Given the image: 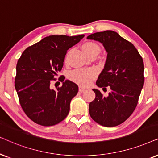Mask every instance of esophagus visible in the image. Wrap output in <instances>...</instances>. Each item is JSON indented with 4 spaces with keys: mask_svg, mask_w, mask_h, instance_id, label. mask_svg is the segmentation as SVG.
I'll return each mask as SVG.
<instances>
[{
    "mask_svg": "<svg viewBox=\"0 0 158 158\" xmlns=\"http://www.w3.org/2000/svg\"><path fill=\"white\" fill-rule=\"evenodd\" d=\"M85 90H86V88H85V87H79V91L80 92H85Z\"/></svg>",
    "mask_w": 158,
    "mask_h": 158,
    "instance_id": "esophagus-1",
    "label": "esophagus"
}]
</instances>
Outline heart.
<instances>
[{"mask_svg":"<svg viewBox=\"0 0 158 158\" xmlns=\"http://www.w3.org/2000/svg\"><path fill=\"white\" fill-rule=\"evenodd\" d=\"M81 49L85 52L88 58L90 56H97L101 51L100 46L98 43L92 41L86 42L81 45ZM68 55L67 53L65 58V62H67L68 59ZM96 77L95 71L92 69H76L70 73L69 78L73 82L78 84L80 86H88L91 83L92 79H94Z\"/></svg>","mask_w":158,"mask_h":158,"instance_id":"b5f03b06","label":"heart"}]
</instances>
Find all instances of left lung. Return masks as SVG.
<instances>
[{
	"instance_id": "8db88e82",
	"label": "left lung",
	"mask_w": 158,
	"mask_h": 158,
	"mask_svg": "<svg viewBox=\"0 0 158 158\" xmlns=\"http://www.w3.org/2000/svg\"><path fill=\"white\" fill-rule=\"evenodd\" d=\"M87 39L102 43L108 52L105 67L96 85L110 88L108 97L93 89L95 98L89 103V115L101 126L113 127L124 122L137 106L144 85V62L134 45L115 31L107 30Z\"/></svg>"
}]
</instances>
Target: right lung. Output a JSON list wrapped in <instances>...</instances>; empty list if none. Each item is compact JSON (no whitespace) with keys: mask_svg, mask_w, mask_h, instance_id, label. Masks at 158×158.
<instances>
[{"mask_svg":"<svg viewBox=\"0 0 158 158\" xmlns=\"http://www.w3.org/2000/svg\"><path fill=\"white\" fill-rule=\"evenodd\" d=\"M84 37L50 35L27 48L19 58L15 88L25 114L37 124L54 126L68 115L78 85L64 81L65 77L61 76L58 79L63 82L61 87L54 90L50 85L61 71L67 50Z\"/></svg>","mask_w":158,"mask_h":158,"instance_id":"1","label":"right lung"}]
</instances>
